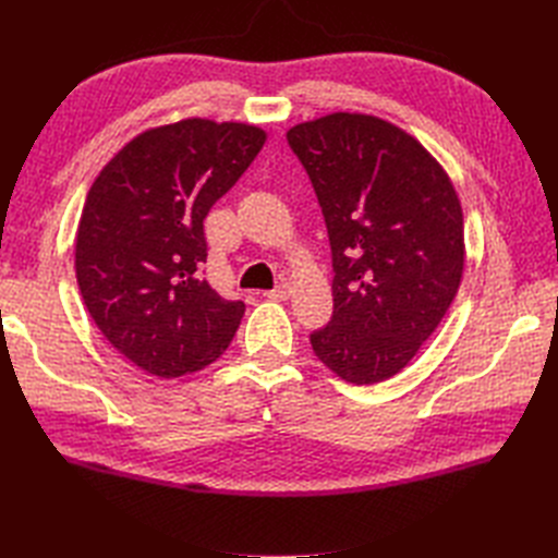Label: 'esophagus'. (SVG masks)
Segmentation results:
<instances>
[{"mask_svg": "<svg viewBox=\"0 0 558 558\" xmlns=\"http://www.w3.org/2000/svg\"><path fill=\"white\" fill-rule=\"evenodd\" d=\"M263 295H265V298H269V300H289V295H291V286H289V283H279L277 289H272V291H265Z\"/></svg>", "mask_w": 558, "mask_h": 558, "instance_id": "34e87169", "label": "esophagus"}]
</instances>
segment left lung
<instances>
[{
	"label": "left lung",
	"mask_w": 558,
	"mask_h": 558,
	"mask_svg": "<svg viewBox=\"0 0 558 558\" xmlns=\"http://www.w3.org/2000/svg\"><path fill=\"white\" fill-rule=\"evenodd\" d=\"M332 248L330 324L312 349L349 384L391 379L440 326L463 279V209L445 167L410 132L335 111L286 132Z\"/></svg>",
	"instance_id": "left-lung-1"
}]
</instances>
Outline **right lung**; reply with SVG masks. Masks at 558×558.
<instances>
[{"label": "right lung", "instance_id": "obj_1", "mask_svg": "<svg viewBox=\"0 0 558 558\" xmlns=\"http://www.w3.org/2000/svg\"><path fill=\"white\" fill-rule=\"evenodd\" d=\"M265 140L258 125L183 118L140 132L93 181L76 230L78 291L111 347L144 373L191 375L238 332L244 302L202 277V221Z\"/></svg>", "mask_w": 558, "mask_h": 558}]
</instances>
